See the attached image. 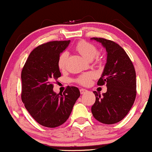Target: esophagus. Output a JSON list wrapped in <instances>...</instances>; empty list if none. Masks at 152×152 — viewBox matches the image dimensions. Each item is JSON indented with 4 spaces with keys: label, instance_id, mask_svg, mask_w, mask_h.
Here are the masks:
<instances>
[{
    "label": "esophagus",
    "instance_id": "esophagus-1",
    "mask_svg": "<svg viewBox=\"0 0 152 152\" xmlns=\"http://www.w3.org/2000/svg\"><path fill=\"white\" fill-rule=\"evenodd\" d=\"M88 91L86 89H85V88H81L80 89V93H81V94H83L85 93H86V92Z\"/></svg>",
    "mask_w": 152,
    "mask_h": 152
}]
</instances>
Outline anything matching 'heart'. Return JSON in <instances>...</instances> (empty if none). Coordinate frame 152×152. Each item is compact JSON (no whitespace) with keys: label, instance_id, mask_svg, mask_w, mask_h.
I'll return each instance as SVG.
<instances>
[{"label":"heart","instance_id":"b5f03b06","mask_svg":"<svg viewBox=\"0 0 152 152\" xmlns=\"http://www.w3.org/2000/svg\"><path fill=\"white\" fill-rule=\"evenodd\" d=\"M76 50L79 52L83 58L88 59V60H91L96 56L98 50L96 46L92 43L86 42V41H82L78 42L76 46ZM68 53L67 52H63L59 56L58 60V66L60 69H64L65 68L66 60L67 58ZM94 75L91 73H88V74H83L80 76L77 79V82L81 85H88L90 83L91 79L93 78Z\"/></svg>","mask_w":152,"mask_h":152}]
</instances>
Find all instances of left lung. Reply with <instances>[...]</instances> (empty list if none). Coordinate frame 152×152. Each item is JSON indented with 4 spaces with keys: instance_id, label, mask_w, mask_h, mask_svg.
Instances as JSON below:
<instances>
[{
    "instance_id": "8db88e82",
    "label": "left lung",
    "mask_w": 152,
    "mask_h": 152,
    "mask_svg": "<svg viewBox=\"0 0 152 152\" xmlns=\"http://www.w3.org/2000/svg\"><path fill=\"white\" fill-rule=\"evenodd\" d=\"M106 48L107 59L97 84L106 83L107 91L101 96L94 91L96 102L91 107L94 117L105 124L121 121L133 106L137 95L136 72L126 51L114 41L91 38Z\"/></svg>"
}]
</instances>
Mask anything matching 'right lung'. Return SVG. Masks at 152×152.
I'll return each mask as SVG.
<instances>
[{"instance_id": "add662e5", "label": "right lung", "mask_w": 152, "mask_h": 152, "mask_svg": "<svg viewBox=\"0 0 152 152\" xmlns=\"http://www.w3.org/2000/svg\"><path fill=\"white\" fill-rule=\"evenodd\" d=\"M69 43L70 41H50L36 47L21 72L22 102L31 116L48 128L66 122L80 96L79 90L75 86H67L63 94L53 90V81L61 76L58 57Z\"/></svg>"}]
</instances>
